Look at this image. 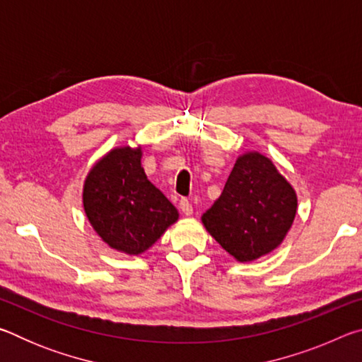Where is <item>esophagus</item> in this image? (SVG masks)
<instances>
[{
  "label": "esophagus",
  "mask_w": 362,
  "mask_h": 362,
  "mask_svg": "<svg viewBox=\"0 0 362 362\" xmlns=\"http://www.w3.org/2000/svg\"><path fill=\"white\" fill-rule=\"evenodd\" d=\"M179 204H180V211L185 214V216H192V214H193V206H192V203H189L187 198H182Z\"/></svg>",
  "instance_id": "esophagus-1"
}]
</instances>
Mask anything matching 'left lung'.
<instances>
[{"label": "left lung", "mask_w": 362, "mask_h": 362, "mask_svg": "<svg viewBox=\"0 0 362 362\" xmlns=\"http://www.w3.org/2000/svg\"><path fill=\"white\" fill-rule=\"evenodd\" d=\"M297 194L272 159L259 151L236 159L220 198L201 220L238 262H252L276 249L291 230Z\"/></svg>", "instance_id": "8db88e82"}]
</instances>
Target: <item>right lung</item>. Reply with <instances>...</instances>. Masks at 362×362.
I'll list each match as a JSON object with an SVG mask.
<instances>
[{
  "label": "right lung",
  "instance_id": "1",
  "mask_svg": "<svg viewBox=\"0 0 362 362\" xmlns=\"http://www.w3.org/2000/svg\"><path fill=\"white\" fill-rule=\"evenodd\" d=\"M142 148L119 146L94 164L84 180L83 206L110 247L139 255L155 244L179 212L146 179Z\"/></svg>",
  "mask_w": 362,
  "mask_h": 362
}]
</instances>
